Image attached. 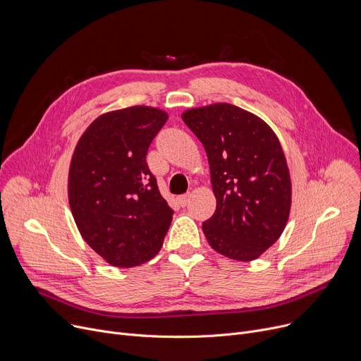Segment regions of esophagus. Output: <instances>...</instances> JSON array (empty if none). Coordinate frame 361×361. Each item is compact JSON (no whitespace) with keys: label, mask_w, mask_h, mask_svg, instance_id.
Returning a JSON list of instances; mask_svg holds the SVG:
<instances>
[{"label":"esophagus","mask_w":361,"mask_h":361,"mask_svg":"<svg viewBox=\"0 0 361 361\" xmlns=\"http://www.w3.org/2000/svg\"><path fill=\"white\" fill-rule=\"evenodd\" d=\"M190 197H192V195L190 193H185V195H181L180 197H178V203L181 204V206H185L188 202H190Z\"/></svg>","instance_id":"esophagus-1"}]
</instances>
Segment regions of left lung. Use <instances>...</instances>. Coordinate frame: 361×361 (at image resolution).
Here are the masks:
<instances>
[{
    "instance_id": "obj_1",
    "label": "left lung",
    "mask_w": 361,
    "mask_h": 361,
    "mask_svg": "<svg viewBox=\"0 0 361 361\" xmlns=\"http://www.w3.org/2000/svg\"><path fill=\"white\" fill-rule=\"evenodd\" d=\"M202 142L216 197L202 224L211 247L234 260L257 259L279 238L291 207V180L272 128L230 104L193 108L181 116Z\"/></svg>"
}]
</instances>
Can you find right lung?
<instances>
[{"mask_svg":"<svg viewBox=\"0 0 361 361\" xmlns=\"http://www.w3.org/2000/svg\"><path fill=\"white\" fill-rule=\"evenodd\" d=\"M166 112H106L83 133L70 164L68 202L83 240L112 267H137L162 247L174 211L146 162Z\"/></svg>","mask_w":361,"mask_h":361,"instance_id":"add662e5","label":"right lung"}]
</instances>
